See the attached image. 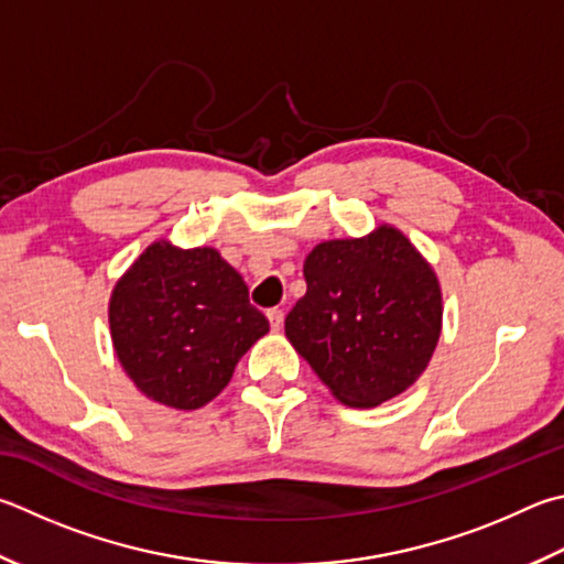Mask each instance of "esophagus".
Here are the masks:
<instances>
[{
    "label": "esophagus",
    "mask_w": 564,
    "mask_h": 564,
    "mask_svg": "<svg viewBox=\"0 0 564 564\" xmlns=\"http://www.w3.org/2000/svg\"><path fill=\"white\" fill-rule=\"evenodd\" d=\"M265 317H269V323H271V330L279 333L281 327H283V311H281V308H271L269 313H265Z\"/></svg>",
    "instance_id": "1"
}]
</instances>
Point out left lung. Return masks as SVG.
<instances>
[{
  "label": "left lung",
  "instance_id": "1",
  "mask_svg": "<svg viewBox=\"0 0 564 564\" xmlns=\"http://www.w3.org/2000/svg\"><path fill=\"white\" fill-rule=\"evenodd\" d=\"M308 283L285 315V337L330 394L377 406L406 392L442 337V285L392 224L367 237L330 239L305 256Z\"/></svg>",
  "mask_w": 564,
  "mask_h": 564
}]
</instances>
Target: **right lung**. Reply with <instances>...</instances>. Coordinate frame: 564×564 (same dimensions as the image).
Returning a JSON list of instances; mask_svg holds the SVG:
<instances>
[{"instance_id":"1","label":"right lung","mask_w":564,"mask_h":564,"mask_svg":"<svg viewBox=\"0 0 564 564\" xmlns=\"http://www.w3.org/2000/svg\"><path fill=\"white\" fill-rule=\"evenodd\" d=\"M118 362L142 394L192 412L229 384L234 367L269 333L241 273L212 247L152 241L110 293Z\"/></svg>"}]
</instances>
